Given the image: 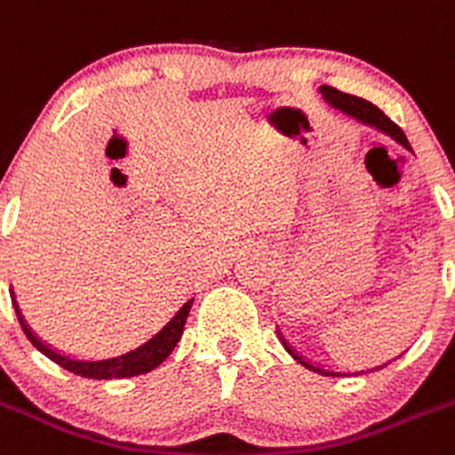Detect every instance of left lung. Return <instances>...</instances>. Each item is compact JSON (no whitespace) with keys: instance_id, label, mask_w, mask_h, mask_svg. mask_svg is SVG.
Returning <instances> with one entry per match:
<instances>
[{"instance_id":"1","label":"left lung","mask_w":455,"mask_h":455,"mask_svg":"<svg viewBox=\"0 0 455 455\" xmlns=\"http://www.w3.org/2000/svg\"><path fill=\"white\" fill-rule=\"evenodd\" d=\"M318 93L323 96L325 103L332 105L334 109H339V112L347 114V116L356 118V121L366 123V125L371 127H377L379 132H384V134H388L390 139H395V141L400 143V146H404L406 150H411V143L409 139H406V134L402 132V127L395 125L393 121H390L388 116H386L384 112H381L379 108H375L372 103H368L366 99H359V96H352V93H343L339 92V89L334 87H328V84H323V87H318ZM275 334H278L280 343H283V347H285L287 352H290L291 356H294V362H299L300 366H305L307 371L312 372H318V375H328V377H341V375H363V372H372V371H379V368L388 366L390 362L386 363H379V366L375 368H366V371H355V372H341V371H330V368H323L321 363H312L309 359H305L303 355H299L296 352L294 346H290V341H287L285 337H283V332H280L278 328H275Z\"/></svg>"}]
</instances>
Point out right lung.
I'll list each match as a JSON object with an SVG mask.
<instances>
[{
	"mask_svg": "<svg viewBox=\"0 0 455 455\" xmlns=\"http://www.w3.org/2000/svg\"><path fill=\"white\" fill-rule=\"evenodd\" d=\"M11 299H12V307H15L17 321L22 325L24 334L28 337V341L37 347L44 356H49L51 362H55L58 366H62L65 371L74 372V375L87 377V379H125V377H137V375H146V372L155 371L156 366L168 359V355L175 350V346L180 343L181 334H184V325L186 318H188L190 305H193V299L186 300L177 314L170 318L168 323L159 330L152 339H148L146 343H141L134 350H127L123 355L116 356H108V359H78L74 355H65V352L55 350L51 347L49 343L42 341L28 323L24 321L22 309L17 305L15 300V291L11 290Z\"/></svg>",
	"mask_w": 455,
	"mask_h": 455,
	"instance_id": "obj_1",
	"label": "right lung"
}]
</instances>
